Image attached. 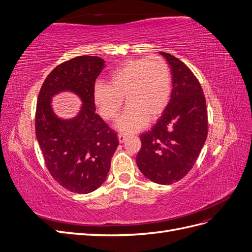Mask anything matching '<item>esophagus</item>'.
<instances>
[{
	"label": "esophagus",
	"mask_w": 252,
	"mask_h": 252,
	"mask_svg": "<svg viewBox=\"0 0 252 252\" xmlns=\"http://www.w3.org/2000/svg\"><path fill=\"white\" fill-rule=\"evenodd\" d=\"M118 139H119L120 143H124L126 141V139H127V135L123 134V133H119L118 134Z\"/></svg>",
	"instance_id": "34e87169"
}]
</instances>
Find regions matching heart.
Instances as JSON below:
<instances>
[{
    "label": "heart",
    "instance_id": "b5f03b06",
    "mask_svg": "<svg viewBox=\"0 0 252 252\" xmlns=\"http://www.w3.org/2000/svg\"><path fill=\"white\" fill-rule=\"evenodd\" d=\"M171 95V73L161 57L127 60L109 75V84L97 82L93 100L100 116L114 120L124 98L128 107L117 121V128L124 132H136L162 117Z\"/></svg>",
    "mask_w": 252,
    "mask_h": 252
}]
</instances>
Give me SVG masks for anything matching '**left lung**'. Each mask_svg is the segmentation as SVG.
Returning <instances> with one entry per match:
<instances>
[{"mask_svg": "<svg viewBox=\"0 0 252 252\" xmlns=\"http://www.w3.org/2000/svg\"><path fill=\"white\" fill-rule=\"evenodd\" d=\"M159 53L171 68V96L157 124L141 134L136 164L150 181L169 185L193 167L207 138L208 119L203 89L195 75L179 59Z\"/></svg>", "mask_w": 252, "mask_h": 252, "instance_id": "left-lung-1", "label": "left lung"}]
</instances>
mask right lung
I'll return each instance as SVG.
<instances>
[{
	"mask_svg": "<svg viewBox=\"0 0 252 252\" xmlns=\"http://www.w3.org/2000/svg\"><path fill=\"white\" fill-rule=\"evenodd\" d=\"M105 61L81 56L58 65L44 81L36 103L35 135L45 163L61 186L85 194L100 187L117 150V133L95 113L93 89ZM71 91L83 104L73 119L63 120L51 107L52 96Z\"/></svg>",
	"mask_w": 252,
	"mask_h": 252,
	"instance_id": "right-lung-1",
	"label": "right lung"
}]
</instances>
